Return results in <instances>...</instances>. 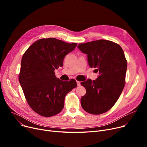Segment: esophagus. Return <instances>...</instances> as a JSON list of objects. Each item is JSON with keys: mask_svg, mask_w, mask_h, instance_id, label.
Instances as JSON below:
<instances>
[{"mask_svg": "<svg viewBox=\"0 0 147 147\" xmlns=\"http://www.w3.org/2000/svg\"><path fill=\"white\" fill-rule=\"evenodd\" d=\"M77 84H78V86H80V82L77 81Z\"/></svg>", "mask_w": 147, "mask_h": 147, "instance_id": "obj_1", "label": "esophagus"}]
</instances>
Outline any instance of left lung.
I'll return each mask as SVG.
<instances>
[{
    "label": "left lung",
    "mask_w": 147,
    "mask_h": 147,
    "mask_svg": "<svg viewBox=\"0 0 147 147\" xmlns=\"http://www.w3.org/2000/svg\"><path fill=\"white\" fill-rule=\"evenodd\" d=\"M78 48L87 54L90 67L99 71L96 80L80 83L86 90L81 105L90 114L104 113L117 102L125 85L127 60L124 52L117 43L103 39L79 43Z\"/></svg>",
    "instance_id": "1"
}]
</instances>
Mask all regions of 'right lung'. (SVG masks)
I'll return each instance as SVG.
<instances>
[{
	"label": "right lung",
	"mask_w": 147,
	"mask_h": 147,
	"mask_svg": "<svg viewBox=\"0 0 147 147\" xmlns=\"http://www.w3.org/2000/svg\"><path fill=\"white\" fill-rule=\"evenodd\" d=\"M55 38H40L31 45L21 59L19 82L29 106L43 117L53 116L63 109L65 95L77 86L74 79L57 78L54 70L77 46Z\"/></svg>",
	"instance_id": "1"
}]
</instances>
